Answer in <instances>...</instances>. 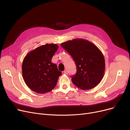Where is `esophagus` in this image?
<instances>
[{
  "label": "esophagus",
  "instance_id": "obj_1",
  "mask_svg": "<svg viewBox=\"0 0 130 130\" xmlns=\"http://www.w3.org/2000/svg\"><path fill=\"white\" fill-rule=\"evenodd\" d=\"M63 73H64V74H68V71H67V70H64Z\"/></svg>",
  "mask_w": 130,
  "mask_h": 130
}]
</instances>
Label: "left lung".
I'll return each instance as SVG.
<instances>
[{"label":"left lung","instance_id":"1","mask_svg":"<svg viewBox=\"0 0 130 130\" xmlns=\"http://www.w3.org/2000/svg\"><path fill=\"white\" fill-rule=\"evenodd\" d=\"M61 45L76 64V73L71 77L76 87L88 90L100 83L104 74L105 62L96 45L87 40L78 38L62 43Z\"/></svg>","mask_w":130,"mask_h":130}]
</instances>
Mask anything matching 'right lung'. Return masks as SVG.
Here are the masks:
<instances>
[{
	"mask_svg": "<svg viewBox=\"0 0 130 130\" xmlns=\"http://www.w3.org/2000/svg\"><path fill=\"white\" fill-rule=\"evenodd\" d=\"M58 45L46 44L27 54L22 64V74L26 85L34 92L44 94L55 87L62 72L52 58Z\"/></svg>",
	"mask_w": 130,
	"mask_h": 130,
	"instance_id": "add662e5",
	"label": "right lung"
}]
</instances>
